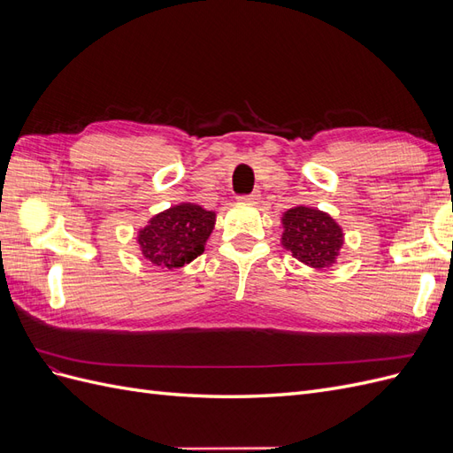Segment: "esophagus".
<instances>
[{
	"instance_id": "34e87169",
	"label": "esophagus",
	"mask_w": 453,
	"mask_h": 453,
	"mask_svg": "<svg viewBox=\"0 0 453 453\" xmlns=\"http://www.w3.org/2000/svg\"><path fill=\"white\" fill-rule=\"evenodd\" d=\"M258 198V195L257 193H251V195H242V196H238V200H242V202H248V203H255V200Z\"/></svg>"
}]
</instances>
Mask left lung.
<instances>
[{"instance_id":"8db88e82","label":"left lung","mask_w":453,"mask_h":453,"mask_svg":"<svg viewBox=\"0 0 453 453\" xmlns=\"http://www.w3.org/2000/svg\"><path fill=\"white\" fill-rule=\"evenodd\" d=\"M283 228V248L313 268L331 266L344 243L342 228L331 215L304 205L285 211Z\"/></svg>"}]
</instances>
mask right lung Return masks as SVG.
I'll list each match as a JSON object with an SVG mask.
<instances>
[{
    "label": "right lung",
    "instance_id": "add662e5",
    "mask_svg": "<svg viewBox=\"0 0 453 453\" xmlns=\"http://www.w3.org/2000/svg\"><path fill=\"white\" fill-rule=\"evenodd\" d=\"M215 225V213L196 203H180L150 219L138 243L147 260L160 268H181L203 253Z\"/></svg>",
    "mask_w": 453,
    "mask_h": 453
}]
</instances>
